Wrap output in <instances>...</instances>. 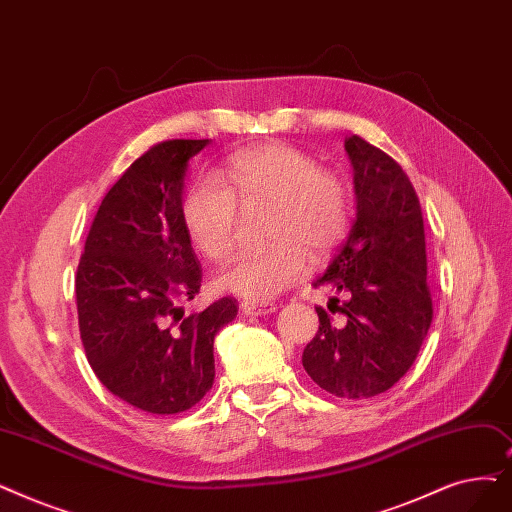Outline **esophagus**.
I'll return each instance as SVG.
<instances>
[{"mask_svg": "<svg viewBox=\"0 0 512 512\" xmlns=\"http://www.w3.org/2000/svg\"><path fill=\"white\" fill-rule=\"evenodd\" d=\"M240 309L247 316H268V314H274L278 307L272 301H242Z\"/></svg>", "mask_w": 512, "mask_h": 512, "instance_id": "34e87169", "label": "esophagus"}]
</instances>
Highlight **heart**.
I'll return each instance as SVG.
<instances>
[{"label": "heart", "mask_w": 512, "mask_h": 512, "mask_svg": "<svg viewBox=\"0 0 512 512\" xmlns=\"http://www.w3.org/2000/svg\"><path fill=\"white\" fill-rule=\"evenodd\" d=\"M224 182L203 177L186 194L182 217L194 247L211 261L236 249L242 205L272 203L268 249L240 255L219 286L247 301H268L299 282L309 265L330 253L351 224L353 198L339 171L324 169L309 152L284 142L234 154Z\"/></svg>", "instance_id": "b5f03b06"}]
</instances>
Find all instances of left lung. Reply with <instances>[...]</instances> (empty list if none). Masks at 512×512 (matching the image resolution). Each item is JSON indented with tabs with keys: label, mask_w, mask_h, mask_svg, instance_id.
<instances>
[{
	"label": "left lung",
	"mask_w": 512,
	"mask_h": 512,
	"mask_svg": "<svg viewBox=\"0 0 512 512\" xmlns=\"http://www.w3.org/2000/svg\"><path fill=\"white\" fill-rule=\"evenodd\" d=\"M355 219L347 240L314 286H328L330 314L303 349V368L324 391L362 399L391 389L425 341L433 301L427 284L425 224L416 190L389 154L351 136Z\"/></svg>",
	"instance_id": "obj_1"
}]
</instances>
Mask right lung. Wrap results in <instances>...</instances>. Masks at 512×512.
Listing matches in <instances>:
<instances>
[{"instance_id": "right-lung-1", "label": "right lung", "mask_w": 512, "mask_h": 512, "mask_svg": "<svg viewBox=\"0 0 512 512\" xmlns=\"http://www.w3.org/2000/svg\"><path fill=\"white\" fill-rule=\"evenodd\" d=\"M211 140L154 144L106 192L77 265L83 349L100 383L129 406L177 414L213 387V339L238 314L234 297L184 316L201 261L182 217L188 161Z\"/></svg>"}]
</instances>
